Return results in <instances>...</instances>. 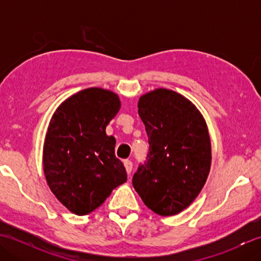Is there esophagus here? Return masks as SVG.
Masks as SVG:
<instances>
[{"label":"esophagus","mask_w":261,"mask_h":261,"mask_svg":"<svg viewBox=\"0 0 261 261\" xmlns=\"http://www.w3.org/2000/svg\"><path fill=\"white\" fill-rule=\"evenodd\" d=\"M123 164H124V167L126 169V173L130 175L131 171H132V162H131V160H129V159H126V160H124Z\"/></svg>","instance_id":"34e87169"}]
</instances>
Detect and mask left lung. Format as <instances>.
Masks as SVG:
<instances>
[{
	"mask_svg": "<svg viewBox=\"0 0 261 261\" xmlns=\"http://www.w3.org/2000/svg\"><path fill=\"white\" fill-rule=\"evenodd\" d=\"M138 108L149 151L132 185L154 213L178 214L207 179L212 156L206 123L191 101L166 88L142 95Z\"/></svg>",
	"mask_w": 261,
	"mask_h": 261,
	"instance_id": "left-lung-1",
	"label": "left lung"
}]
</instances>
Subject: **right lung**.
I'll use <instances>...</instances> for the list:
<instances>
[{"mask_svg": "<svg viewBox=\"0 0 261 261\" xmlns=\"http://www.w3.org/2000/svg\"><path fill=\"white\" fill-rule=\"evenodd\" d=\"M121 107L115 93L91 87L74 94L54 113L43 146V171L58 201L86 215L126 181L105 129Z\"/></svg>", "mask_w": 261, "mask_h": 261, "instance_id": "obj_1", "label": "right lung"}]
</instances>
